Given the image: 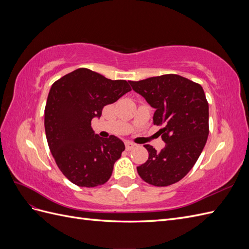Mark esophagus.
I'll use <instances>...</instances> for the list:
<instances>
[{
	"label": "esophagus",
	"instance_id": "obj_1",
	"mask_svg": "<svg viewBox=\"0 0 249 249\" xmlns=\"http://www.w3.org/2000/svg\"><path fill=\"white\" fill-rule=\"evenodd\" d=\"M134 147H135V144H134L133 142H129V141L125 142V148H126V150H131Z\"/></svg>",
	"mask_w": 249,
	"mask_h": 249
}]
</instances>
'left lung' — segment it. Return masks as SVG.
<instances>
[{"label": "left lung", "instance_id": "8db88e82", "mask_svg": "<svg viewBox=\"0 0 249 249\" xmlns=\"http://www.w3.org/2000/svg\"><path fill=\"white\" fill-rule=\"evenodd\" d=\"M134 91L156 109L154 124L166 143L160 152L149 144L147 161L137 167L144 182L166 187L182 179L199 158L209 135V104L202 87L178 74L130 81Z\"/></svg>", "mask_w": 249, "mask_h": 249}]
</instances>
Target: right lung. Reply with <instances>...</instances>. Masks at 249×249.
I'll list each match as a JSON object with an SVG mask.
<instances>
[{
    "mask_svg": "<svg viewBox=\"0 0 249 249\" xmlns=\"http://www.w3.org/2000/svg\"><path fill=\"white\" fill-rule=\"evenodd\" d=\"M125 80H110L78 69L52 85L44 109V127L51 153L63 175L74 185L96 187L110 178L124 142L94 134L91 120L106 105L131 91Z\"/></svg>",
    "mask_w": 249,
    "mask_h": 249,
    "instance_id": "obj_1",
    "label": "right lung"
}]
</instances>
